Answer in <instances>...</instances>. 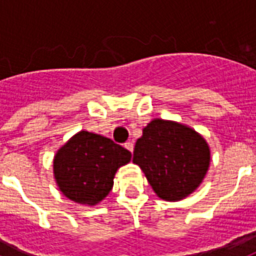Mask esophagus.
<instances>
[{
	"mask_svg": "<svg viewBox=\"0 0 256 256\" xmlns=\"http://www.w3.org/2000/svg\"><path fill=\"white\" fill-rule=\"evenodd\" d=\"M124 148H128V152H132V150H134V144H132V142H130V140H128V142H126V144H124Z\"/></svg>",
	"mask_w": 256,
	"mask_h": 256,
	"instance_id": "34e87169",
	"label": "esophagus"
}]
</instances>
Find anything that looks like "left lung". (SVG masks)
<instances>
[{
  "label": "left lung",
  "instance_id": "obj_1",
  "mask_svg": "<svg viewBox=\"0 0 256 256\" xmlns=\"http://www.w3.org/2000/svg\"><path fill=\"white\" fill-rule=\"evenodd\" d=\"M132 162L142 168L160 198L180 200L202 183L210 164V148L192 128L154 120L136 140Z\"/></svg>",
  "mask_w": 256,
  "mask_h": 256
}]
</instances>
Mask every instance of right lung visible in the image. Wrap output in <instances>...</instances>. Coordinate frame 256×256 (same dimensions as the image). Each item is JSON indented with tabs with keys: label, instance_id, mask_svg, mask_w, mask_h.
Segmentation results:
<instances>
[{
	"label": "right lung",
	"instance_id": "obj_1",
	"mask_svg": "<svg viewBox=\"0 0 256 256\" xmlns=\"http://www.w3.org/2000/svg\"><path fill=\"white\" fill-rule=\"evenodd\" d=\"M132 152L112 140L80 132L54 156V176L65 196L94 206L112 191L116 170Z\"/></svg>",
	"mask_w": 256,
	"mask_h": 256
}]
</instances>
